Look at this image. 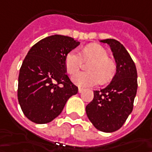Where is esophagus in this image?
Instances as JSON below:
<instances>
[{
    "label": "esophagus",
    "instance_id": "1",
    "mask_svg": "<svg viewBox=\"0 0 152 152\" xmlns=\"http://www.w3.org/2000/svg\"><path fill=\"white\" fill-rule=\"evenodd\" d=\"M82 92H83V88L79 87V88H78V92H79V93H81Z\"/></svg>",
    "mask_w": 152,
    "mask_h": 152
}]
</instances>
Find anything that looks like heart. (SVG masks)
Listing matches in <instances>:
<instances>
[{
    "label": "heart",
    "instance_id": "heart-1",
    "mask_svg": "<svg viewBox=\"0 0 152 152\" xmlns=\"http://www.w3.org/2000/svg\"><path fill=\"white\" fill-rule=\"evenodd\" d=\"M83 60H92L87 72H79L72 77V81L81 87L92 86L99 81L102 83L109 81L114 76L116 65L108 58L107 51L102 46L91 44L84 48L82 55L77 50L70 51L66 56L65 65L67 72L74 75L79 71Z\"/></svg>",
    "mask_w": 152,
    "mask_h": 152
}]
</instances>
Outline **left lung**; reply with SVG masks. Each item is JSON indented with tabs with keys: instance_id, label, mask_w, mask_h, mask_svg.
<instances>
[{
	"instance_id": "1",
	"label": "left lung",
	"mask_w": 152,
	"mask_h": 152,
	"mask_svg": "<svg viewBox=\"0 0 152 152\" xmlns=\"http://www.w3.org/2000/svg\"><path fill=\"white\" fill-rule=\"evenodd\" d=\"M107 44L116 63V73L111 82L100 91L86 107L89 120L98 130L111 133L122 127L133 110L137 92L136 67L126 49L113 39L100 40Z\"/></svg>"
}]
</instances>
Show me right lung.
<instances>
[{
    "label": "right lung",
    "instance_id": "1",
    "mask_svg": "<svg viewBox=\"0 0 152 152\" xmlns=\"http://www.w3.org/2000/svg\"><path fill=\"white\" fill-rule=\"evenodd\" d=\"M80 45L73 38L55 34L30 49L21 66L18 97L24 115L35 124H47L62 112L78 92L66 75V55Z\"/></svg>",
    "mask_w": 152,
    "mask_h": 152
}]
</instances>
